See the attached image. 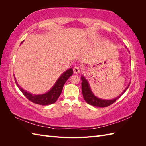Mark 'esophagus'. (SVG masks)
Masks as SVG:
<instances>
[{
    "instance_id": "34e87169",
    "label": "esophagus",
    "mask_w": 146,
    "mask_h": 146,
    "mask_svg": "<svg viewBox=\"0 0 146 146\" xmlns=\"http://www.w3.org/2000/svg\"><path fill=\"white\" fill-rule=\"evenodd\" d=\"M80 72V68L78 67V66H76L74 68V72L75 74H78Z\"/></svg>"
}]
</instances>
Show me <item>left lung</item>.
<instances>
[{
	"label": "left lung",
	"instance_id": "8db88e82",
	"mask_svg": "<svg viewBox=\"0 0 146 146\" xmlns=\"http://www.w3.org/2000/svg\"><path fill=\"white\" fill-rule=\"evenodd\" d=\"M82 91L83 98L86 102L91 105L92 106H94V107H106L110 106V105L113 104L114 102H115L117 99H119V98L122 96V94H123V92H125L127 88H129L130 84L127 87L126 89L123 91V92L119 96H118L117 98L113 99V100H102L96 97L93 93H92V91H91V88L90 87L89 83H88L87 80L85 79V78L82 76Z\"/></svg>",
	"mask_w": 146,
	"mask_h": 146
}]
</instances>
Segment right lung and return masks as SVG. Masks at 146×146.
<instances>
[{"mask_svg":"<svg viewBox=\"0 0 146 146\" xmlns=\"http://www.w3.org/2000/svg\"><path fill=\"white\" fill-rule=\"evenodd\" d=\"M21 42V43H22ZM73 74V69H69L66 70L61 76L59 77L58 80L56 81L54 86L52 87V89L47 92V93L41 94V95H33L32 94L27 92L18 85L17 83L16 80L15 78V82L17 87L21 91L23 92L24 96H25L30 101L32 102L33 103L42 105H47L49 104H52L55 103L60 97L61 92H62L63 86L66 82L68 80V78Z\"/></svg>","mask_w":146,"mask_h":146,"instance_id":"obj_1","label":"right lung"}]
</instances>
